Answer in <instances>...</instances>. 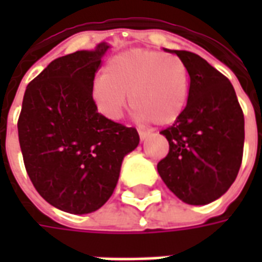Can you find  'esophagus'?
<instances>
[{
	"instance_id": "34e87169",
	"label": "esophagus",
	"mask_w": 262,
	"mask_h": 262,
	"mask_svg": "<svg viewBox=\"0 0 262 262\" xmlns=\"http://www.w3.org/2000/svg\"><path fill=\"white\" fill-rule=\"evenodd\" d=\"M139 136H140V140H146L148 136H150V132L147 130H139Z\"/></svg>"
}]
</instances>
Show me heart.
Returning <instances> with one entry per match:
<instances>
[{"label":"heart","instance_id":"1","mask_svg":"<svg viewBox=\"0 0 262 262\" xmlns=\"http://www.w3.org/2000/svg\"><path fill=\"white\" fill-rule=\"evenodd\" d=\"M189 74L174 53L132 49L114 56L92 82V98L99 112L119 119L129 95L137 116L154 125H170L187 105Z\"/></svg>","mask_w":262,"mask_h":262}]
</instances>
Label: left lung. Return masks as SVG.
<instances>
[{
    "mask_svg": "<svg viewBox=\"0 0 262 262\" xmlns=\"http://www.w3.org/2000/svg\"><path fill=\"white\" fill-rule=\"evenodd\" d=\"M167 52L187 64L189 91L181 116L160 132L168 140L170 150L157 170L182 202L206 205L222 196L238 174L244 115L227 77L198 54Z\"/></svg>",
    "mask_w": 262,
    "mask_h": 262,
    "instance_id": "1",
    "label": "left lung"
}]
</instances>
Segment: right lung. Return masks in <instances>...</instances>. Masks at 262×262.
<instances>
[{"instance_id": "right-lung-1", "label": "right lung", "mask_w": 262, "mask_h": 262, "mask_svg": "<svg viewBox=\"0 0 262 262\" xmlns=\"http://www.w3.org/2000/svg\"><path fill=\"white\" fill-rule=\"evenodd\" d=\"M53 60L26 86L18 135L26 172L40 196L69 213H91L114 193L135 127L98 114L92 82L108 50Z\"/></svg>"}]
</instances>
